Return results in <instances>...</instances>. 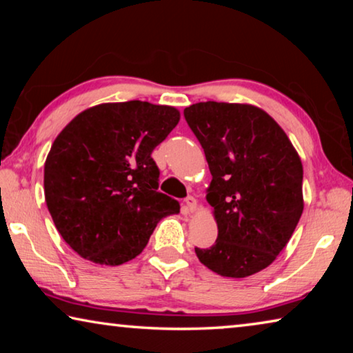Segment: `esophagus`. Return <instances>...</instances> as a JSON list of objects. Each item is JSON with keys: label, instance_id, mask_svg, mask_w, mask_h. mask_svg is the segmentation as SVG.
<instances>
[{"label": "esophagus", "instance_id": "34e87169", "mask_svg": "<svg viewBox=\"0 0 353 353\" xmlns=\"http://www.w3.org/2000/svg\"><path fill=\"white\" fill-rule=\"evenodd\" d=\"M196 207H198V202H196L193 196H188V198L185 199V208H187V212H190V213L196 212Z\"/></svg>", "mask_w": 353, "mask_h": 353}]
</instances>
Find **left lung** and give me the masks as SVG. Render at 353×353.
I'll return each mask as SVG.
<instances>
[{
	"instance_id": "obj_1",
	"label": "left lung",
	"mask_w": 353,
	"mask_h": 353,
	"mask_svg": "<svg viewBox=\"0 0 353 353\" xmlns=\"http://www.w3.org/2000/svg\"><path fill=\"white\" fill-rule=\"evenodd\" d=\"M212 172L205 199L218 225L199 261L223 277L260 272L282 252L303 212L301 157L260 107L198 103L183 110Z\"/></svg>"
}]
</instances>
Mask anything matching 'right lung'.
Returning a JSON list of instances; mask_svg holds the SVG:
<instances>
[{"label": "right lung", "instance_id": "obj_1", "mask_svg": "<svg viewBox=\"0 0 353 353\" xmlns=\"http://www.w3.org/2000/svg\"><path fill=\"white\" fill-rule=\"evenodd\" d=\"M181 119L171 105L104 103L76 115L45 162V201L56 229L82 259L118 266L146 248L155 225L179 213L159 193L151 157Z\"/></svg>", "mask_w": 353, "mask_h": 353}]
</instances>
